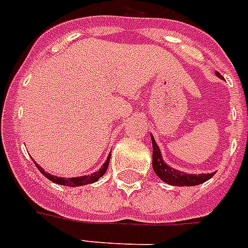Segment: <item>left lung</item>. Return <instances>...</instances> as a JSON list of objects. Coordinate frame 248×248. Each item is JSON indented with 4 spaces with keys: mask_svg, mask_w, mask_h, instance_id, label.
Returning a JSON list of instances; mask_svg holds the SVG:
<instances>
[{
    "mask_svg": "<svg viewBox=\"0 0 248 248\" xmlns=\"http://www.w3.org/2000/svg\"><path fill=\"white\" fill-rule=\"evenodd\" d=\"M217 77H221L219 73H216ZM152 137L153 144V170L157 174V176L162 182L170 184V186H176V187H191V186H199V184L204 183L206 180H209L216 172H210V174H187L183 171L176 170L174 167L167 165L166 162L163 161L161 154V149L155 142V140Z\"/></svg>",
    "mask_w": 248,
    "mask_h": 248,
    "instance_id": "1",
    "label": "left lung"
}]
</instances>
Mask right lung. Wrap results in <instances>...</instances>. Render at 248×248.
Returning <instances> with one entry per match:
<instances>
[{"instance_id": "right-lung-1", "label": "right lung", "mask_w": 248, "mask_h": 248, "mask_svg": "<svg viewBox=\"0 0 248 248\" xmlns=\"http://www.w3.org/2000/svg\"><path fill=\"white\" fill-rule=\"evenodd\" d=\"M109 158H111V154H109L106 162L103 163V166L100 167L99 170L96 172H93L91 175H83V176H76V178H61V176H56V175H51L49 172H46L42 166H39L38 163L35 162V166L38 167V170L42 172L46 178L53 182L56 184H60V186H66V187H79V186H86V184L95 183L96 180L102 178L104 175V172L107 171V167H108Z\"/></svg>"}]
</instances>
